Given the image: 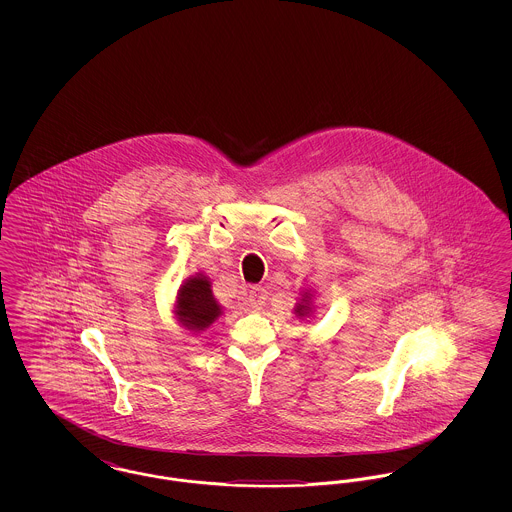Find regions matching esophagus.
<instances>
[{
	"label": "esophagus",
	"instance_id": "obj_1",
	"mask_svg": "<svg viewBox=\"0 0 512 512\" xmlns=\"http://www.w3.org/2000/svg\"><path fill=\"white\" fill-rule=\"evenodd\" d=\"M268 292L265 288H251L249 290V307L251 309H255V311H259V309H263L265 307V303H267Z\"/></svg>",
	"mask_w": 512,
	"mask_h": 512
}]
</instances>
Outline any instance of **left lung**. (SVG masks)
<instances>
[{"instance_id":"1","label":"left lung","mask_w":512,"mask_h":512,"mask_svg":"<svg viewBox=\"0 0 512 512\" xmlns=\"http://www.w3.org/2000/svg\"><path fill=\"white\" fill-rule=\"evenodd\" d=\"M311 293L305 292L303 293V299L297 303V307H295V315L297 317H307L311 311H313V305H311Z\"/></svg>"}]
</instances>
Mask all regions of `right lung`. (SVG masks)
Returning a JSON list of instances; mask_svg holds the SVG:
<instances>
[{
	"label": "right lung",
	"mask_w": 512,
	"mask_h": 512,
	"mask_svg": "<svg viewBox=\"0 0 512 512\" xmlns=\"http://www.w3.org/2000/svg\"><path fill=\"white\" fill-rule=\"evenodd\" d=\"M174 315L186 330L192 332L209 328L222 315V307L213 295L207 276L195 274L182 282L176 293Z\"/></svg>",
	"instance_id": "1"
}]
</instances>
